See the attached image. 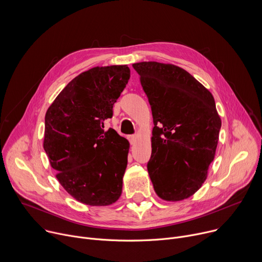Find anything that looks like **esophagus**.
Returning a JSON list of instances; mask_svg holds the SVG:
<instances>
[{
    "instance_id": "obj_1",
    "label": "esophagus",
    "mask_w": 262,
    "mask_h": 262,
    "mask_svg": "<svg viewBox=\"0 0 262 262\" xmlns=\"http://www.w3.org/2000/svg\"><path fill=\"white\" fill-rule=\"evenodd\" d=\"M127 139H128L129 143L133 144L135 142V140H136V136L135 135H129V136H127Z\"/></svg>"
}]
</instances>
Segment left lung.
Returning a JSON list of instances; mask_svg holds the SVG:
<instances>
[{
    "instance_id": "left-lung-1",
    "label": "left lung",
    "mask_w": 262,
    "mask_h": 262,
    "mask_svg": "<svg viewBox=\"0 0 262 262\" xmlns=\"http://www.w3.org/2000/svg\"><path fill=\"white\" fill-rule=\"evenodd\" d=\"M151 106L152 151L148 174L159 197L192 196L213 161L221 119L211 93L184 69L159 62L133 64Z\"/></svg>"
}]
</instances>
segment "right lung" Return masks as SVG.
I'll use <instances>...</instances> for the list:
<instances>
[{
    "mask_svg": "<svg viewBox=\"0 0 262 262\" xmlns=\"http://www.w3.org/2000/svg\"><path fill=\"white\" fill-rule=\"evenodd\" d=\"M130 77L127 65L94 67L74 78L46 114L43 148L63 188L78 201L104 206L118 200L129 144L104 120Z\"/></svg>",
    "mask_w": 262,
    "mask_h": 262,
    "instance_id": "obj_1",
    "label": "right lung"
}]
</instances>
